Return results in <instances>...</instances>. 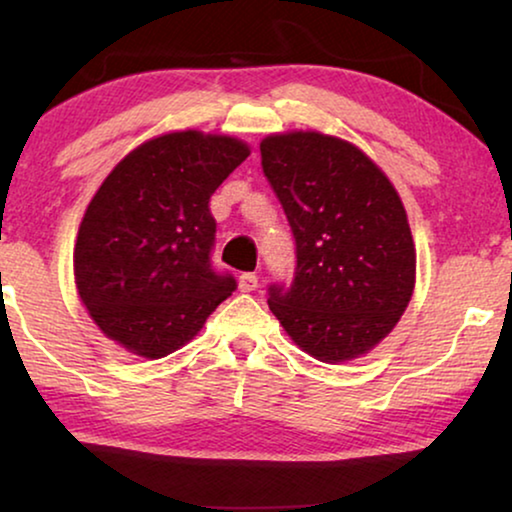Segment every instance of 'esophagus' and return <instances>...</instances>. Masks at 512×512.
Returning a JSON list of instances; mask_svg holds the SVG:
<instances>
[{
    "mask_svg": "<svg viewBox=\"0 0 512 512\" xmlns=\"http://www.w3.org/2000/svg\"><path fill=\"white\" fill-rule=\"evenodd\" d=\"M237 286H240L242 293H251L258 289V277L254 275V272H244V275H240V279H237Z\"/></svg>",
    "mask_w": 512,
    "mask_h": 512,
    "instance_id": "34e87169",
    "label": "esophagus"
}]
</instances>
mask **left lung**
<instances>
[{"instance_id": "8db88e82", "label": "left lung", "mask_w": 512, "mask_h": 512, "mask_svg": "<svg viewBox=\"0 0 512 512\" xmlns=\"http://www.w3.org/2000/svg\"><path fill=\"white\" fill-rule=\"evenodd\" d=\"M261 158L298 256L291 289L270 286V310L317 361L359 359L394 331L415 291L401 195L359 146L317 130L268 135Z\"/></svg>"}]
</instances>
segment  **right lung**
<instances>
[{
  "mask_svg": "<svg viewBox=\"0 0 512 512\" xmlns=\"http://www.w3.org/2000/svg\"><path fill=\"white\" fill-rule=\"evenodd\" d=\"M249 153L237 137L179 130L139 144L107 174L76 235L74 282L109 340L160 359L235 291L209 261V198Z\"/></svg>",
  "mask_w": 512,
  "mask_h": 512,
  "instance_id": "right-lung-1",
  "label": "right lung"
}]
</instances>
